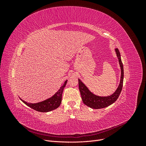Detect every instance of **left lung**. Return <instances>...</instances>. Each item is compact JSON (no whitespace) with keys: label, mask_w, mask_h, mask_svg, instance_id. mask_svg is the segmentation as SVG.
<instances>
[{"label":"left lung","mask_w":146,"mask_h":146,"mask_svg":"<svg viewBox=\"0 0 146 146\" xmlns=\"http://www.w3.org/2000/svg\"><path fill=\"white\" fill-rule=\"evenodd\" d=\"M115 52L117 58L119 60V65H120L121 67V76L120 83H119L117 90L113 94L105 97L96 96L93 93H92V92L88 90V88L86 87L85 84L78 78V87L79 90H80V92L82 101L83 104L88 106V107L93 109H100L107 107L110 105L113 104L114 102H115L117 98H119V95H120L123 86V68L121 58V54L118 48H116Z\"/></svg>","instance_id":"8db88e82"}]
</instances>
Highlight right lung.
<instances>
[{"label":"right lung","instance_id":"add662e5","mask_svg":"<svg viewBox=\"0 0 146 146\" xmlns=\"http://www.w3.org/2000/svg\"><path fill=\"white\" fill-rule=\"evenodd\" d=\"M68 80H66L62 86H61L59 90L57 91L56 93L52 96L51 98L47 99L44 101L40 102L36 104L28 103L27 102L23 100L22 99H20L23 102L29 106V107L32 108L37 111L39 112H48L52 111L56 108H58L61 103V99H62V94Z\"/></svg>","mask_w":146,"mask_h":146}]
</instances>
